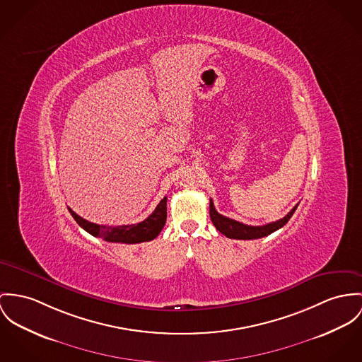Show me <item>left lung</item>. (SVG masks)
I'll use <instances>...</instances> for the list:
<instances>
[{
    "instance_id": "left-lung-1",
    "label": "left lung",
    "mask_w": 362,
    "mask_h": 362,
    "mask_svg": "<svg viewBox=\"0 0 362 362\" xmlns=\"http://www.w3.org/2000/svg\"><path fill=\"white\" fill-rule=\"evenodd\" d=\"M299 204H296L291 212L284 216L282 219H279L277 222L267 223L264 226H248L244 223L233 221L230 218H226L221 214H218V211L214 206V202L211 199L209 202V215H211V221L214 223V226L224 234L227 238H234V240H256V238H262L266 237L274 231H277L282 226H285L288 221L292 218V215L295 214L296 208Z\"/></svg>"
}]
</instances>
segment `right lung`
Masks as SVG:
<instances>
[{
  "mask_svg": "<svg viewBox=\"0 0 362 362\" xmlns=\"http://www.w3.org/2000/svg\"><path fill=\"white\" fill-rule=\"evenodd\" d=\"M69 212L74 221L93 237L103 238L109 243H122V244H139L144 241L154 240L167 222V197H164L154 212L138 224H122V226H105L96 223L88 222L78 216L74 211L69 208Z\"/></svg>",
  "mask_w": 362,
  "mask_h": 362,
  "instance_id": "add662e5",
  "label": "right lung"
}]
</instances>
